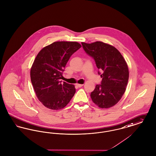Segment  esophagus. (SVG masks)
Listing matches in <instances>:
<instances>
[{"label":"esophagus","mask_w":156,"mask_h":156,"mask_svg":"<svg viewBox=\"0 0 156 156\" xmlns=\"http://www.w3.org/2000/svg\"><path fill=\"white\" fill-rule=\"evenodd\" d=\"M76 86L78 87H81L83 86V84H76Z\"/></svg>","instance_id":"esophagus-1"}]
</instances>
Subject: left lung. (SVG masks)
<instances>
[{
    "mask_svg": "<svg viewBox=\"0 0 156 156\" xmlns=\"http://www.w3.org/2000/svg\"><path fill=\"white\" fill-rule=\"evenodd\" d=\"M83 50L94 60L102 73L101 84H96L90 98L97 106L109 108L117 104L126 90L129 78L128 67L123 56L114 47L103 42H82Z\"/></svg>",
    "mask_w": 156,
    "mask_h": 156,
    "instance_id": "8db88e82",
    "label": "left lung"
}]
</instances>
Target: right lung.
<instances>
[{"instance_id":"obj_1","label":"right lung","mask_w":156,"mask_h":156,"mask_svg":"<svg viewBox=\"0 0 156 156\" xmlns=\"http://www.w3.org/2000/svg\"><path fill=\"white\" fill-rule=\"evenodd\" d=\"M81 47L77 42H54L37 54L31 69V80L38 99L45 107L61 109L74 95V86L62 83L61 79L70 57Z\"/></svg>"}]
</instances>
